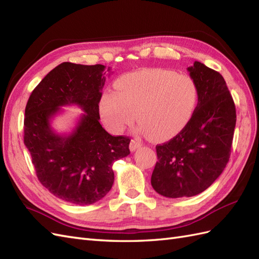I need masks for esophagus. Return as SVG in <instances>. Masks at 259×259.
<instances>
[{
	"mask_svg": "<svg viewBox=\"0 0 259 259\" xmlns=\"http://www.w3.org/2000/svg\"><path fill=\"white\" fill-rule=\"evenodd\" d=\"M139 147H142V143L138 141V139H132L130 143V149L131 151H135L136 149H138Z\"/></svg>",
	"mask_w": 259,
	"mask_h": 259,
	"instance_id": "34e87169",
	"label": "esophagus"
}]
</instances>
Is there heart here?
<instances>
[{"label":"heart","instance_id":"heart-1","mask_svg":"<svg viewBox=\"0 0 259 259\" xmlns=\"http://www.w3.org/2000/svg\"><path fill=\"white\" fill-rule=\"evenodd\" d=\"M115 86L117 92L106 89L99 102L103 121L113 132H122L137 117L139 128L148 137L166 139L186 126L197 107L196 81L173 69L148 68L126 74Z\"/></svg>","mask_w":259,"mask_h":259}]
</instances>
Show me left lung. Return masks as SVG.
Listing matches in <instances>:
<instances>
[{"label":"left lung","instance_id":"obj_1","mask_svg":"<svg viewBox=\"0 0 259 259\" xmlns=\"http://www.w3.org/2000/svg\"><path fill=\"white\" fill-rule=\"evenodd\" d=\"M187 71L198 86L196 110L176 137L157 145L151 176L153 190L169 198L195 196L219 178L229 161L236 123L222 75L197 61Z\"/></svg>","mask_w":259,"mask_h":259}]
</instances>
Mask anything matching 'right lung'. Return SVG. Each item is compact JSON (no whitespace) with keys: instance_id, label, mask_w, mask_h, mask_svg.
Returning a JSON list of instances; mask_svg holds the SVG:
<instances>
[{"instance_id":"obj_1","label":"right lung","mask_w":259,"mask_h":259,"mask_svg":"<svg viewBox=\"0 0 259 259\" xmlns=\"http://www.w3.org/2000/svg\"><path fill=\"white\" fill-rule=\"evenodd\" d=\"M104 69L61 63L33 89L25 109L24 143L38 180L55 197L76 205L106 196L114 182L113 162L130 155L131 139L110 135L99 122ZM71 104L85 113L72 133L58 135L51 120Z\"/></svg>"}]
</instances>
